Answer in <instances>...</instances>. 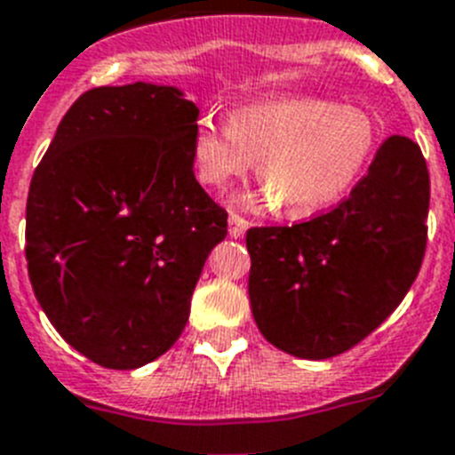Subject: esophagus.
<instances>
[{"mask_svg":"<svg viewBox=\"0 0 455 455\" xmlns=\"http://www.w3.org/2000/svg\"><path fill=\"white\" fill-rule=\"evenodd\" d=\"M247 228H250V222H247L244 217H240L238 212H231V215H228V235H231V238H243Z\"/></svg>","mask_w":455,"mask_h":455,"instance_id":"1","label":"esophagus"}]
</instances>
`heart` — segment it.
I'll use <instances>...</instances> for the list:
<instances>
[{"label": "heart", "mask_w": 455, "mask_h": 455, "mask_svg": "<svg viewBox=\"0 0 455 455\" xmlns=\"http://www.w3.org/2000/svg\"><path fill=\"white\" fill-rule=\"evenodd\" d=\"M378 146L375 121L325 98H282L205 114L192 134L196 179L224 188L259 160L266 199L288 220H309L341 201L362 179Z\"/></svg>", "instance_id": "heart-1"}]
</instances>
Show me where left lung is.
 <instances>
[{
	"instance_id": "8db88e82",
	"label": "left lung",
	"mask_w": 455,
	"mask_h": 455,
	"mask_svg": "<svg viewBox=\"0 0 455 455\" xmlns=\"http://www.w3.org/2000/svg\"><path fill=\"white\" fill-rule=\"evenodd\" d=\"M430 179L421 148L394 134L330 212L247 231L250 302L260 334L299 359H327L389 318L426 251Z\"/></svg>"
}]
</instances>
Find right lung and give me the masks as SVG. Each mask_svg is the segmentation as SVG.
<instances>
[{
  "mask_svg": "<svg viewBox=\"0 0 455 455\" xmlns=\"http://www.w3.org/2000/svg\"><path fill=\"white\" fill-rule=\"evenodd\" d=\"M199 108L176 86L82 93L27 196V267L45 315L105 369L148 364L179 341L227 211L195 179Z\"/></svg>",
  "mask_w": 455,
  "mask_h": 455,
  "instance_id": "add662e5",
  "label": "right lung"
}]
</instances>
